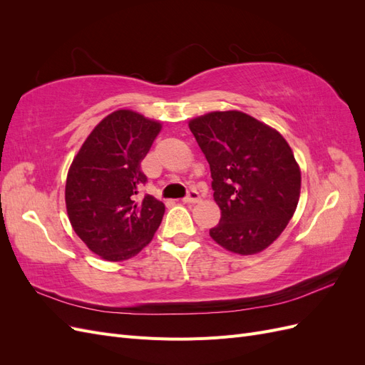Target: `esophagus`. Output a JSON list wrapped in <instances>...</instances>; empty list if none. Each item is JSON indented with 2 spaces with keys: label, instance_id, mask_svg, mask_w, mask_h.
Returning a JSON list of instances; mask_svg holds the SVG:
<instances>
[{
  "label": "esophagus",
  "instance_id": "esophagus-1",
  "mask_svg": "<svg viewBox=\"0 0 365 365\" xmlns=\"http://www.w3.org/2000/svg\"><path fill=\"white\" fill-rule=\"evenodd\" d=\"M200 201H201V196H200V193H197V190H195V189H190L184 197V202H189V204H195V202H200Z\"/></svg>",
  "mask_w": 365,
  "mask_h": 365
}]
</instances>
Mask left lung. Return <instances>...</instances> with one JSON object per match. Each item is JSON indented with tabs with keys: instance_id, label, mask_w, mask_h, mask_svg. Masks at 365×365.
<instances>
[{
	"instance_id": "1",
	"label": "left lung",
	"mask_w": 365,
	"mask_h": 365,
	"mask_svg": "<svg viewBox=\"0 0 365 365\" xmlns=\"http://www.w3.org/2000/svg\"><path fill=\"white\" fill-rule=\"evenodd\" d=\"M189 128L212 172L220 220L210 236L237 254L269 247L288 225L302 173L294 153L277 130L239 111L210 113Z\"/></svg>"
}]
</instances>
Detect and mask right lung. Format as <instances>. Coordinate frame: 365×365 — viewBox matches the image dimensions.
<instances>
[{
  "label": "right lung",
  "mask_w": 365,
  "mask_h": 365,
  "mask_svg": "<svg viewBox=\"0 0 365 365\" xmlns=\"http://www.w3.org/2000/svg\"><path fill=\"white\" fill-rule=\"evenodd\" d=\"M161 125L120 109L105 117L73 160L65 185L70 222L86 247L109 262L134 257L158 230L164 204L140 196L141 161Z\"/></svg>",
  "instance_id": "1"
}]
</instances>
